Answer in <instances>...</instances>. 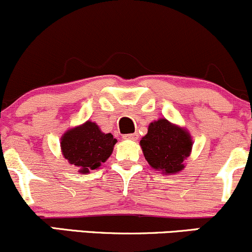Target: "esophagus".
Segmentation results:
<instances>
[{
    "mask_svg": "<svg viewBox=\"0 0 252 252\" xmlns=\"http://www.w3.org/2000/svg\"><path fill=\"white\" fill-rule=\"evenodd\" d=\"M123 138L124 140H130V141H136L138 138V135L136 134H128V135H124L123 136Z\"/></svg>",
    "mask_w": 252,
    "mask_h": 252,
    "instance_id": "34e87169",
    "label": "esophagus"
}]
</instances>
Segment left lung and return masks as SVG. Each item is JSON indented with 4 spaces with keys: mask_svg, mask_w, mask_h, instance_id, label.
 Segmentation results:
<instances>
[{
    "mask_svg": "<svg viewBox=\"0 0 252 252\" xmlns=\"http://www.w3.org/2000/svg\"><path fill=\"white\" fill-rule=\"evenodd\" d=\"M140 146L153 169L172 175L184 170V161L190 155L193 140L187 129L166 118H158L149 124L148 132L140 141Z\"/></svg>",
    "mask_w": 252,
    "mask_h": 252,
    "instance_id": "obj_1",
    "label": "left lung"
}]
</instances>
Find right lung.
<instances>
[{
	"mask_svg": "<svg viewBox=\"0 0 252 252\" xmlns=\"http://www.w3.org/2000/svg\"><path fill=\"white\" fill-rule=\"evenodd\" d=\"M116 142V138L110 132H103L97 123L86 121L65 131L60 148L68 163L78 167V172L82 174H88L108 160Z\"/></svg>",
	"mask_w": 252,
	"mask_h": 252,
	"instance_id": "right-lung-1",
	"label": "right lung"
}]
</instances>
